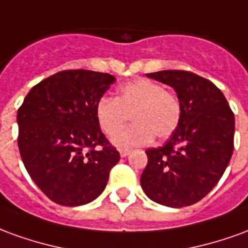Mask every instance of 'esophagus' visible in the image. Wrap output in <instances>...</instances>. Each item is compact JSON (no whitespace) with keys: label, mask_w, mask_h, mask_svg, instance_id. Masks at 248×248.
Segmentation results:
<instances>
[{"label":"esophagus","mask_w":248,"mask_h":248,"mask_svg":"<svg viewBox=\"0 0 248 248\" xmlns=\"http://www.w3.org/2000/svg\"><path fill=\"white\" fill-rule=\"evenodd\" d=\"M130 153H131L130 150H124V149H122V150H119V154H121V156H122V158H124V156L129 155Z\"/></svg>","instance_id":"1"}]
</instances>
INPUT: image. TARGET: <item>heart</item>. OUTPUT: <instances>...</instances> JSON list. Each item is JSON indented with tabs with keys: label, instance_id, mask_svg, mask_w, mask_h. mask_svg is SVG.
<instances>
[{
	"label": "heart",
	"instance_id": "heart-1",
	"mask_svg": "<svg viewBox=\"0 0 248 248\" xmlns=\"http://www.w3.org/2000/svg\"><path fill=\"white\" fill-rule=\"evenodd\" d=\"M98 124L108 137H114L128 122L130 128L114 138L118 147L150 143L153 138L166 140L177 130L182 118V102L177 93L166 90L151 79H135L118 89L115 98L102 97L95 108Z\"/></svg>",
	"mask_w": 248,
	"mask_h": 248
}]
</instances>
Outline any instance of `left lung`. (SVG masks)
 <instances>
[{"label": "left lung", "instance_id": "1", "mask_svg": "<svg viewBox=\"0 0 248 248\" xmlns=\"http://www.w3.org/2000/svg\"><path fill=\"white\" fill-rule=\"evenodd\" d=\"M147 77L174 87L182 102V118L165 145L146 150L140 186L159 204L191 206L213 190L229 166L234 113L223 93L195 73L162 70Z\"/></svg>", "mask_w": 248, "mask_h": 248}]
</instances>
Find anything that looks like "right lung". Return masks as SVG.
<instances>
[{
	"instance_id": "obj_1",
	"label": "right lung",
	"mask_w": 248,
	"mask_h": 248,
	"mask_svg": "<svg viewBox=\"0 0 248 248\" xmlns=\"http://www.w3.org/2000/svg\"><path fill=\"white\" fill-rule=\"evenodd\" d=\"M114 82L108 73L58 71L31 87L19 106V154L33 182L53 202L70 207L92 202L118 163V150L95 114Z\"/></svg>"
}]
</instances>
